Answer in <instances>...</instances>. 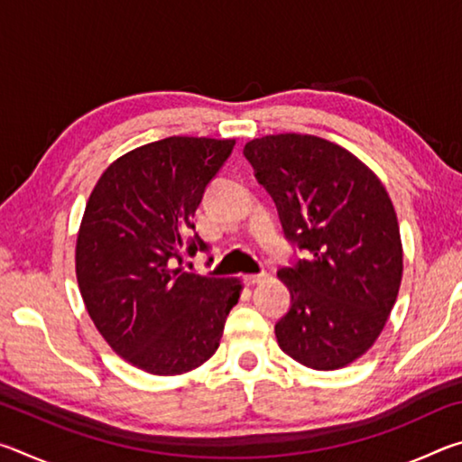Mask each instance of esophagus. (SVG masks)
Instances as JSON below:
<instances>
[{"mask_svg":"<svg viewBox=\"0 0 462 462\" xmlns=\"http://www.w3.org/2000/svg\"><path fill=\"white\" fill-rule=\"evenodd\" d=\"M264 279H267V275H264V273H259V275H245V277H242V281H245L246 285H256V283H263Z\"/></svg>","mask_w":462,"mask_h":462,"instance_id":"34e87169","label":"esophagus"}]
</instances>
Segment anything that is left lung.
Wrapping results in <instances>:
<instances>
[{"mask_svg":"<svg viewBox=\"0 0 462 462\" xmlns=\"http://www.w3.org/2000/svg\"><path fill=\"white\" fill-rule=\"evenodd\" d=\"M245 156L275 201L285 238L308 250L277 273L291 293L275 324L279 346L310 369H342L379 338L400 293L393 203L379 177L330 140L271 134L246 143Z\"/></svg>","mask_w":462,"mask_h":462,"instance_id":"left-lung-1","label":"left lung"}]
</instances>
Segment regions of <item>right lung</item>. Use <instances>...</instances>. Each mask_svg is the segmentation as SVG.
Segmentation results:
<instances>
[{
    "label": "right lung",
    "instance_id": "1",
    "mask_svg": "<svg viewBox=\"0 0 462 462\" xmlns=\"http://www.w3.org/2000/svg\"><path fill=\"white\" fill-rule=\"evenodd\" d=\"M234 144L171 136L138 146L104 171L85 206L75 248L85 308L114 353L146 373L198 369L238 303L236 277L181 267L208 250L193 216Z\"/></svg>",
    "mask_w": 462,
    "mask_h": 462
}]
</instances>
